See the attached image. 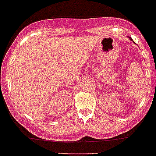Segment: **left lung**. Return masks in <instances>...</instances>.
<instances>
[{
    "instance_id": "1",
    "label": "left lung",
    "mask_w": 156,
    "mask_h": 156,
    "mask_svg": "<svg viewBox=\"0 0 156 156\" xmlns=\"http://www.w3.org/2000/svg\"><path fill=\"white\" fill-rule=\"evenodd\" d=\"M130 38V39H131V40H132V39H131V38Z\"/></svg>"
}]
</instances>
